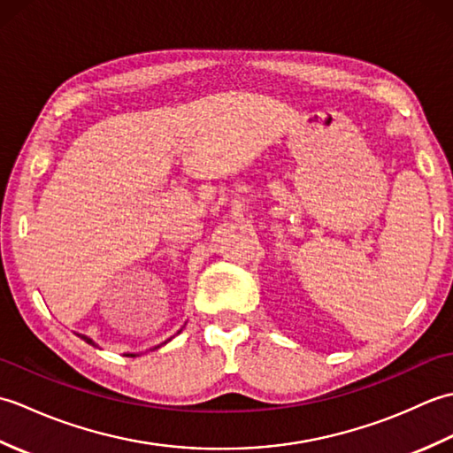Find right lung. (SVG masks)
Returning a JSON list of instances; mask_svg holds the SVG:
<instances>
[{
	"label": "right lung",
	"instance_id": "add662e5",
	"mask_svg": "<svg viewBox=\"0 0 453 453\" xmlns=\"http://www.w3.org/2000/svg\"><path fill=\"white\" fill-rule=\"evenodd\" d=\"M80 336H81V339H83L85 342H89V344H93V346H95V342H93L91 339H88V336H83V334H80ZM165 342H167V341H165ZM159 346H161V344H159ZM159 346H156V349H159ZM127 356H136V354H127Z\"/></svg>",
	"mask_w": 453,
	"mask_h": 453
}]
</instances>
